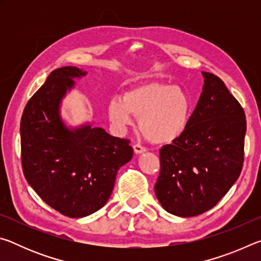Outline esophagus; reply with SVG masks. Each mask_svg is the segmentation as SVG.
Masks as SVG:
<instances>
[{
	"mask_svg": "<svg viewBox=\"0 0 261 261\" xmlns=\"http://www.w3.org/2000/svg\"><path fill=\"white\" fill-rule=\"evenodd\" d=\"M134 151L136 154H140V153L146 152V148H145L144 146H141V145H139V144H136V145H134Z\"/></svg>",
	"mask_w": 261,
	"mask_h": 261,
	"instance_id": "1",
	"label": "esophagus"
}]
</instances>
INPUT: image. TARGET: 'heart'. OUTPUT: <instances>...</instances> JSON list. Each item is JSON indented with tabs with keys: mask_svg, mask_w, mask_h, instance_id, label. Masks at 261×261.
<instances>
[{
	"mask_svg": "<svg viewBox=\"0 0 261 261\" xmlns=\"http://www.w3.org/2000/svg\"><path fill=\"white\" fill-rule=\"evenodd\" d=\"M192 101L183 88L161 83H148L132 88L109 101L108 115L117 129L134 124L139 117L143 135L154 144H168L187 130Z\"/></svg>",
	"mask_w": 261,
	"mask_h": 261,
	"instance_id": "obj_1",
	"label": "heart"
}]
</instances>
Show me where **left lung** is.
<instances>
[{
  "mask_svg": "<svg viewBox=\"0 0 261 261\" xmlns=\"http://www.w3.org/2000/svg\"><path fill=\"white\" fill-rule=\"evenodd\" d=\"M204 87L184 134L160 149L155 194L168 213L199 215L222 199L244 161L245 114L224 83L202 71Z\"/></svg>",
  "mask_w": 261,
  "mask_h": 261,
  "instance_id": "obj_1",
  "label": "left lung"
}]
</instances>
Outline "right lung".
I'll return each mask as SVG.
<instances>
[{
	"instance_id": "1",
	"label": "right lung",
	"mask_w": 261,
	"mask_h": 261,
	"mask_svg": "<svg viewBox=\"0 0 261 261\" xmlns=\"http://www.w3.org/2000/svg\"><path fill=\"white\" fill-rule=\"evenodd\" d=\"M85 74L76 67L50 72L26 103L20 121L25 178L47 205L69 218L102 208L118 169L134 155L129 139L90 124L68 129L62 121V99L73 87V78Z\"/></svg>"
}]
</instances>
